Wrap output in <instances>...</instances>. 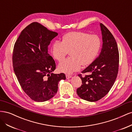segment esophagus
<instances>
[{"instance_id":"34e87169","label":"esophagus","mask_w":132,"mask_h":132,"mask_svg":"<svg viewBox=\"0 0 132 132\" xmlns=\"http://www.w3.org/2000/svg\"><path fill=\"white\" fill-rule=\"evenodd\" d=\"M71 78V76L70 75H66V78L67 79H70Z\"/></svg>"}]
</instances>
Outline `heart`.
Masks as SVG:
<instances>
[{"label": "heart", "instance_id": "heart-1", "mask_svg": "<svg viewBox=\"0 0 132 132\" xmlns=\"http://www.w3.org/2000/svg\"><path fill=\"white\" fill-rule=\"evenodd\" d=\"M101 47V39L96 35L82 32H71L63 37L61 42H54L51 52L53 57L60 62L69 52L70 57L60 63L58 69L61 72L71 74L87 66L96 58Z\"/></svg>", "mask_w": 132, "mask_h": 132}]
</instances>
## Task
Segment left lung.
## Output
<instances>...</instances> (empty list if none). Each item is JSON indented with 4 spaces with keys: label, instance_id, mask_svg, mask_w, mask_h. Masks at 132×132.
<instances>
[{
    "label": "left lung",
    "instance_id": "1",
    "mask_svg": "<svg viewBox=\"0 0 132 132\" xmlns=\"http://www.w3.org/2000/svg\"><path fill=\"white\" fill-rule=\"evenodd\" d=\"M102 46L99 55L90 65L82 71L85 77L79 75L81 86L77 90L81 98L90 102L97 101L107 94L117 78L119 65V52L117 42L110 31L100 23Z\"/></svg>",
    "mask_w": 132,
    "mask_h": 132
}]
</instances>
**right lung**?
<instances>
[{"mask_svg":"<svg viewBox=\"0 0 132 132\" xmlns=\"http://www.w3.org/2000/svg\"><path fill=\"white\" fill-rule=\"evenodd\" d=\"M57 35L40 23L32 22L21 31L15 43V74L23 90L35 101L52 98L57 93L59 82L66 79L64 73H52L55 63L48 52V46Z\"/></svg>","mask_w":132,"mask_h":132,"instance_id":"add662e5","label":"right lung"}]
</instances>
